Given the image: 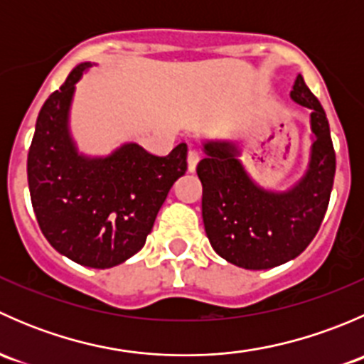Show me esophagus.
Masks as SVG:
<instances>
[{
  "label": "esophagus",
  "instance_id": "34e87169",
  "mask_svg": "<svg viewBox=\"0 0 364 364\" xmlns=\"http://www.w3.org/2000/svg\"><path fill=\"white\" fill-rule=\"evenodd\" d=\"M199 160H200V153L197 151V149H190V151H188V171L190 172L196 171Z\"/></svg>",
  "mask_w": 364,
  "mask_h": 364
}]
</instances>
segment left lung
I'll use <instances>...</instances> for the list:
<instances>
[{"instance_id":"8db88e82","label":"left lung","mask_w":364,"mask_h":364,"mask_svg":"<svg viewBox=\"0 0 364 364\" xmlns=\"http://www.w3.org/2000/svg\"><path fill=\"white\" fill-rule=\"evenodd\" d=\"M292 100L311 109L310 167L294 188L266 192L248 178L229 142H208L197 165L203 220L213 250L245 269H269L299 255L321 229L333 190L336 156L321 102L297 75Z\"/></svg>"}]
</instances>
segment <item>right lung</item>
Masks as SVG:
<instances>
[{
	"label": "right lung",
	"mask_w": 364,
	"mask_h": 364,
	"mask_svg": "<svg viewBox=\"0 0 364 364\" xmlns=\"http://www.w3.org/2000/svg\"><path fill=\"white\" fill-rule=\"evenodd\" d=\"M90 63L70 72L40 109L28 151L33 211L46 240L72 259L107 269L146 243L161 204L186 172V144L156 156L124 144L107 159H86L68 135V107L75 82Z\"/></svg>",
	"instance_id": "obj_1"
}]
</instances>
